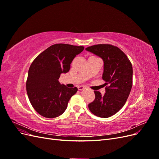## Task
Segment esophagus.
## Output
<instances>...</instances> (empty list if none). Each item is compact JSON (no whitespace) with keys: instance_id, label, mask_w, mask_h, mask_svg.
<instances>
[{"instance_id":"1","label":"esophagus","mask_w":159,"mask_h":159,"mask_svg":"<svg viewBox=\"0 0 159 159\" xmlns=\"http://www.w3.org/2000/svg\"><path fill=\"white\" fill-rule=\"evenodd\" d=\"M78 89L79 90L81 91V90H84V89H85V88L84 87V86H83V85H80V86H79V87L78 88Z\"/></svg>"}]
</instances>
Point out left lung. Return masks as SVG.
Listing matches in <instances>:
<instances>
[{
    "label": "left lung",
    "instance_id": "left-lung-1",
    "mask_svg": "<svg viewBox=\"0 0 159 159\" xmlns=\"http://www.w3.org/2000/svg\"><path fill=\"white\" fill-rule=\"evenodd\" d=\"M85 50L103 61L102 78L108 87L103 95L95 91V99L88 105L90 111L102 118L117 113L125 103L133 85V67L127 56L119 48L111 44H98Z\"/></svg>",
    "mask_w": 159,
    "mask_h": 159
}]
</instances>
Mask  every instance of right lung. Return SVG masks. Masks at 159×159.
Returning <instances> with one entry per match:
<instances>
[{
  "label": "right lung",
  "instance_id": "1",
  "mask_svg": "<svg viewBox=\"0 0 159 159\" xmlns=\"http://www.w3.org/2000/svg\"><path fill=\"white\" fill-rule=\"evenodd\" d=\"M84 49L83 46L56 44L33 61L28 70L26 91L32 107L42 116L54 118L66 111L78 88H67L58 80L61 74L70 71L72 60Z\"/></svg>",
  "mask_w": 159,
  "mask_h": 159
}]
</instances>
